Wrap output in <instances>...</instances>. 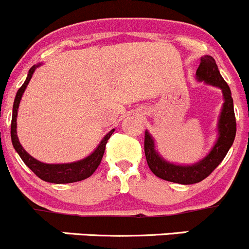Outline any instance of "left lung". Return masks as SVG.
Segmentation results:
<instances>
[{
	"mask_svg": "<svg viewBox=\"0 0 249 249\" xmlns=\"http://www.w3.org/2000/svg\"><path fill=\"white\" fill-rule=\"evenodd\" d=\"M196 78L220 88L224 97L223 109L218 121V139L207 156L190 166L171 163L160 156L155 149L154 138L147 130H145L144 151L147 166L152 173L163 180L184 184V185L200 183L201 180L207 178L226 156L236 135V119L231 90L228 83L221 77L215 60L211 55H205L201 58L200 66L196 70Z\"/></svg>",
	"mask_w": 249,
	"mask_h": 249,
	"instance_id": "8db88e82",
	"label": "left lung"
}]
</instances>
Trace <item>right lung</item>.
I'll return each instance as SVG.
<instances>
[{
	"label": "right lung",
	"instance_id": "1",
	"mask_svg": "<svg viewBox=\"0 0 249 249\" xmlns=\"http://www.w3.org/2000/svg\"><path fill=\"white\" fill-rule=\"evenodd\" d=\"M40 65L41 64L34 65L33 68L29 70L28 77H26L25 82L23 83V86H21V87L19 88L18 92H17L16 99H14L13 104V115H12L11 124L12 144H13L14 149H16V151L19 154L20 159L24 161V163H25L26 166L38 177V178L42 179V180L54 184H68L87 179L88 177H90L94 173L95 169L98 168V166H99L100 162H102L107 140L111 137V134L114 133L115 129L110 130V132L103 138L97 149H95L89 156H87L83 160H80V161L71 162V163H43V162L38 161V160L34 159L31 155H29L28 152L25 151V149L21 146L20 142H19L18 135H17V116H18V107L19 104H20L24 90L28 87L29 82H30L31 77H33L36 68H38Z\"/></svg>",
	"mask_w": 249,
	"mask_h": 249
}]
</instances>
